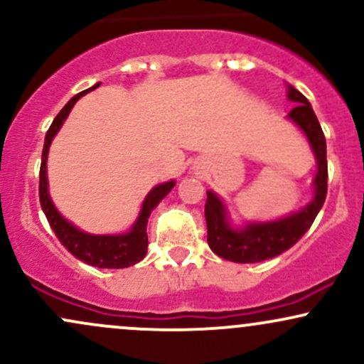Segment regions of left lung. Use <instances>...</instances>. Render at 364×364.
<instances>
[{"instance_id":"left-lung-1","label":"left lung","mask_w":364,"mask_h":364,"mask_svg":"<svg viewBox=\"0 0 364 364\" xmlns=\"http://www.w3.org/2000/svg\"><path fill=\"white\" fill-rule=\"evenodd\" d=\"M289 101L296 102L287 116L303 129L310 141L313 154L316 157L315 196L306 207L296 214L284 217L274 223H255L243 229L231 228L228 223V212L224 203L214 191H207L205 220H207V241L210 250L224 260L236 263H257L277 257L292 245L298 243L301 236L311 228L313 220L318 215L327 196V144L325 135L316 119L311 104L299 90L289 85L287 92Z\"/></svg>"}]
</instances>
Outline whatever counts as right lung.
I'll return each instance as SVG.
<instances>
[{
    "label": "right lung",
    "mask_w": 364,
    "mask_h": 364,
    "mask_svg": "<svg viewBox=\"0 0 364 364\" xmlns=\"http://www.w3.org/2000/svg\"><path fill=\"white\" fill-rule=\"evenodd\" d=\"M99 85V83H97ZM94 85L89 90H94ZM89 90H83L80 94H77L68 101L63 109L58 112V116L54 118L53 124L49 127L48 133H46L44 140V149H43V161H41V173H39V200L41 207H43L46 219H48L49 225L56 235L58 240L61 241V245L68 250L73 257H77L78 260L83 263H89L92 267H99V269H124V267L135 265L136 262H140L141 258L147 255V246H149V237H147V223L149 217L152 214V210L159 205L162 198L173 190L176 183L168 181L157 185L156 188L150 190V193L145 198L144 205H141L140 215L136 219V223L133 224V228L129 229L127 235H87V232L77 229L72 223L65 220L60 215V212L56 210V207L53 205L51 196L48 193V176H46V162H48V152L49 145L54 139L58 132H60L61 124L65 123L66 116L70 114L75 102L85 95Z\"/></svg>",
    "instance_id": "right-lung-1"
}]
</instances>
